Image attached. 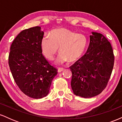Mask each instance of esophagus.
<instances>
[{
    "label": "esophagus",
    "mask_w": 122,
    "mask_h": 122,
    "mask_svg": "<svg viewBox=\"0 0 122 122\" xmlns=\"http://www.w3.org/2000/svg\"><path fill=\"white\" fill-rule=\"evenodd\" d=\"M64 68H58V72H62L63 71H64Z\"/></svg>",
    "instance_id": "obj_1"
}]
</instances>
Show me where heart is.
Segmentation results:
<instances>
[{
    "mask_svg": "<svg viewBox=\"0 0 122 122\" xmlns=\"http://www.w3.org/2000/svg\"><path fill=\"white\" fill-rule=\"evenodd\" d=\"M88 44V39L84 34H79L66 29L53 30L49 36L43 37L41 42L43 55L48 60H52L58 50L61 52L56 62L64 64L69 60L76 61L82 56Z\"/></svg>",
    "mask_w": 122,
    "mask_h": 122,
    "instance_id": "1",
    "label": "heart"
}]
</instances>
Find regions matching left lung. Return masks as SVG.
I'll use <instances>...</instances> for the list:
<instances>
[{
    "label": "left lung",
    "mask_w": 122,
    "mask_h": 122,
    "mask_svg": "<svg viewBox=\"0 0 122 122\" xmlns=\"http://www.w3.org/2000/svg\"><path fill=\"white\" fill-rule=\"evenodd\" d=\"M86 53L70 66L74 94L84 98L100 94L111 75L114 56L111 45L103 34L92 32Z\"/></svg>",
    "instance_id": "8db88e82"
}]
</instances>
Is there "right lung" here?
<instances>
[{"instance_id": "obj_1", "label": "right lung", "mask_w": 122, "mask_h": 122, "mask_svg": "<svg viewBox=\"0 0 122 122\" xmlns=\"http://www.w3.org/2000/svg\"><path fill=\"white\" fill-rule=\"evenodd\" d=\"M40 26L20 32L12 42L8 64L16 85L29 97L47 96L57 69L50 65L42 54L41 42L44 32Z\"/></svg>"}]
</instances>
